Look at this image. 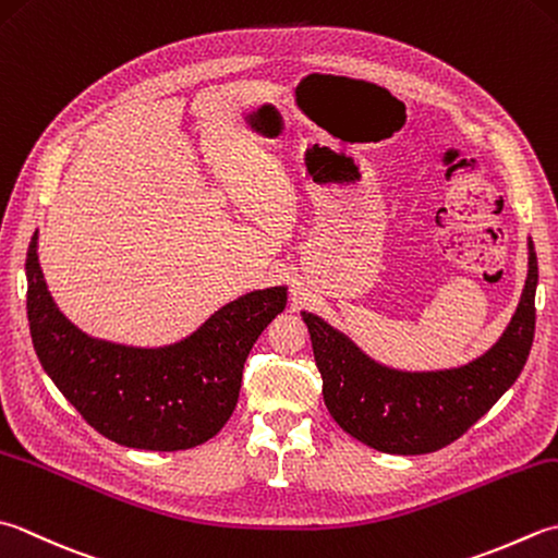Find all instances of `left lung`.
Masks as SVG:
<instances>
[{"instance_id": "8db88e82", "label": "left lung", "mask_w": 558, "mask_h": 558, "mask_svg": "<svg viewBox=\"0 0 558 558\" xmlns=\"http://www.w3.org/2000/svg\"><path fill=\"white\" fill-rule=\"evenodd\" d=\"M527 280L506 331L460 367L409 373L377 363L322 316L302 312L333 421L355 440L389 454H425L454 442L515 385L534 338L537 254L527 242Z\"/></svg>"}]
</instances>
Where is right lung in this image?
Instances as JSON below:
<instances>
[{"mask_svg": "<svg viewBox=\"0 0 558 558\" xmlns=\"http://www.w3.org/2000/svg\"><path fill=\"white\" fill-rule=\"evenodd\" d=\"M26 280L33 348L54 387L104 438L157 452L189 450L222 430L248 351L288 304L286 286L246 292L181 341L137 348L84 333L60 312L40 270L38 232Z\"/></svg>", "mask_w": 558, "mask_h": 558, "instance_id": "obj_1", "label": "right lung"}]
</instances>
